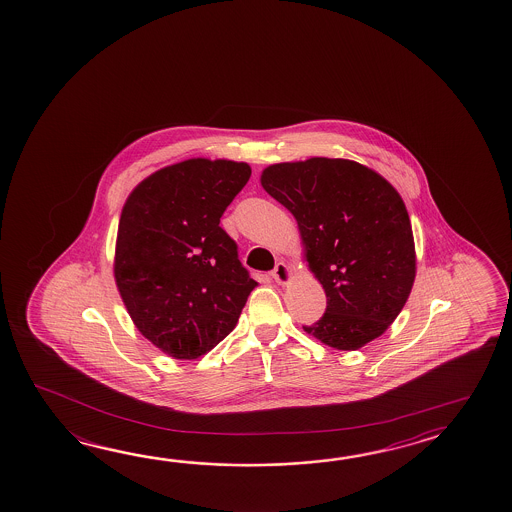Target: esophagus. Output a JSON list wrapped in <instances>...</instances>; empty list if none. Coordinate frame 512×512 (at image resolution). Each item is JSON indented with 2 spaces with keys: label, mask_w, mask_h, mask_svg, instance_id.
Segmentation results:
<instances>
[{
  "label": "esophagus",
  "mask_w": 512,
  "mask_h": 512,
  "mask_svg": "<svg viewBox=\"0 0 512 512\" xmlns=\"http://www.w3.org/2000/svg\"><path fill=\"white\" fill-rule=\"evenodd\" d=\"M272 278L278 281L280 285H287L292 278L291 267L287 265V263H283V261H278L276 263V267H274V271L271 272Z\"/></svg>",
  "instance_id": "esophagus-1"
}]
</instances>
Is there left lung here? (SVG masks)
I'll use <instances>...</instances> for the list:
<instances>
[{"mask_svg":"<svg viewBox=\"0 0 512 512\" xmlns=\"http://www.w3.org/2000/svg\"><path fill=\"white\" fill-rule=\"evenodd\" d=\"M261 187L298 223L303 260L327 296L303 331L338 351H358L398 318L416 278V249L400 192L358 161L274 163Z\"/></svg>","mask_w":512,"mask_h":512,"instance_id":"8db88e82","label":"left lung"}]
</instances>
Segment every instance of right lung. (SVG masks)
Here are the masks:
<instances>
[{"label": "right lung", "mask_w": 512, "mask_h": 512, "mask_svg": "<svg viewBox=\"0 0 512 512\" xmlns=\"http://www.w3.org/2000/svg\"><path fill=\"white\" fill-rule=\"evenodd\" d=\"M249 178L245 161L191 158L152 172L121 209L116 287L136 329L174 360L229 336L258 285L220 227Z\"/></svg>", "instance_id": "1"}]
</instances>
